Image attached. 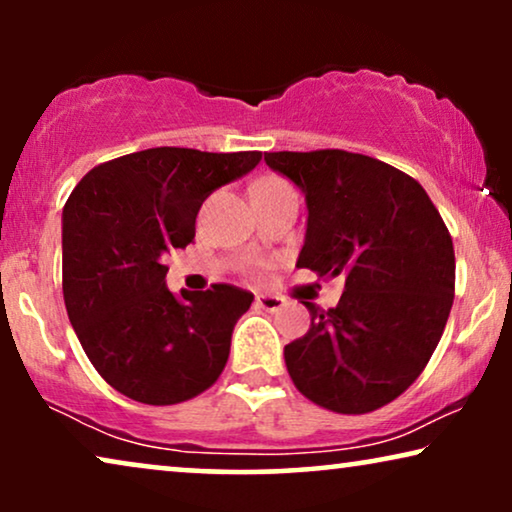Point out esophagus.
Returning a JSON list of instances; mask_svg holds the SVG:
<instances>
[{"mask_svg": "<svg viewBox=\"0 0 512 512\" xmlns=\"http://www.w3.org/2000/svg\"><path fill=\"white\" fill-rule=\"evenodd\" d=\"M256 305L265 312H279L284 307V298L272 296V293H261V296L256 298Z\"/></svg>", "mask_w": 512, "mask_h": 512, "instance_id": "esophagus-1", "label": "esophagus"}]
</instances>
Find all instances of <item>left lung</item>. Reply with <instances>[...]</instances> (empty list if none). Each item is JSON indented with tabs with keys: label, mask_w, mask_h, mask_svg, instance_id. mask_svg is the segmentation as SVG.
Instances as JSON below:
<instances>
[{
	"label": "left lung",
	"mask_w": 512,
	"mask_h": 512,
	"mask_svg": "<svg viewBox=\"0 0 512 512\" xmlns=\"http://www.w3.org/2000/svg\"><path fill=\"white\" fill-rule=\"evenodd\" d=\"M307 205L298 268L345 277L331 310L284 347L293 384L321 408L363 415L417 380L447 324L454 247L422 186L382 160L340 149L265 153Z\"/></svg>",
	"instance_id": "obj_1"
}]
</instances>
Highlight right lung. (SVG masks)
I'll use <instances>...</instances> for the list:
<instances>
[{"label":"right lung","mask_w":512,"mask_h":512,"mask_svg":"<svg viewBox=\"0 0 512 512\" xmlns=\"http://www.w3.org/2000/svg\"><path fill=\"white\" fill-rule=\"evenodd\" d=\"M261 151L207 153L158 146L97 165L62 209V291L69 321L97 373L146 405L202 394L221 375L249 291L165 286V254L195 237L216 188L244 177Z\"/></svg>","instance_id":"add662e5"}]
</instances>
